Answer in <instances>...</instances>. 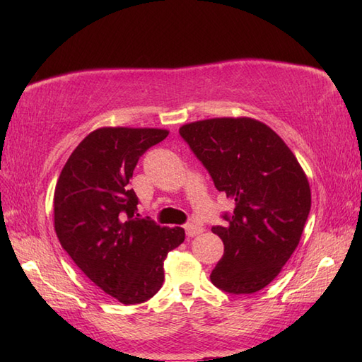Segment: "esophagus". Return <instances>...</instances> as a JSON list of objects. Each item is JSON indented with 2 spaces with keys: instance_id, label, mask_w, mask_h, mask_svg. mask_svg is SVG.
<instances>
[{
  "instance_id": "obj_1",
  "label": "esophagus",
  "mask_w": 362,
  "mask_h": 362,
  "mask_svg": "<svg viewBox=\"0 0 362 362\" xmlns=\"http://www.w3.org/2000/svg\"><path fill=\"white\" fill-rule=\"evenodd\" d=\"M185 232H187L188 236L193 238V236H197L199 233H202L204 228L201 226H197V224H187L185 226Z\"/></svg>"
}]
</instances>
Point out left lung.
<instances>
[{"instance_id":"left-lung-1","label":"left lung","mask_w":362,"mask_h":362,"mask_svg":"<svg viewBox=\"0 0 362 362\" xmlns=\"http://www.w3.org/2000/svg\"><path fill=\"white\" fill-rule=\"evenodd\" d=\"M179 134L235 201L226 226L211 228L224 255L210 280L230 294L267 286L294 253L311 209V189L296 156L274 130L253 118H211Z\"/></svg>"}]
</instances>
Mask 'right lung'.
<instances>
[{
	"mask_svg": "<svg viewBox=\"0 0 362 362\" xmlns=\"http://www.w3.org/2000/svg\"><path fill=\"white\" fill-rule=\"evenodd\" d=\"M165 129L101 127L73 151L54 191V228L62 247L105 294L143 303L165 280L168 252L185 240L182 227L135 216L129 180L143 153L168 136Z\"/></svg>",
	"mask_w": 362,
	"mask_h": 362,
	"instance_id": "right-lung-1",
	"label": "right lung"
}]
</instances>
